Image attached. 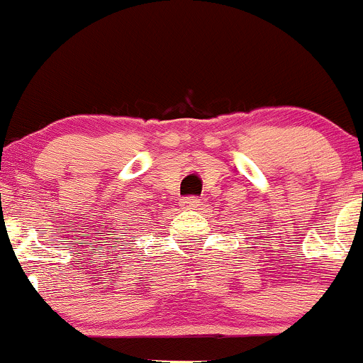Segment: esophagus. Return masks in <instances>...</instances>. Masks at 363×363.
<instances>
[{"mask_svg":"<svg viewBox=\"0 0 363 363\" xmlns=\"http://www.w3.org/2000/svg\"><path fill=\"white\" fill-rule=\"evenodd\" d=\"M199 203H201L199 197H194V196L182 199V206L186 208V210H194V208L199 206Z\"/></svg>","mask_w":363,"mask_h":363,"instance_id":"34e87169","label":"esophagus"}]
</instances>
